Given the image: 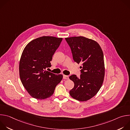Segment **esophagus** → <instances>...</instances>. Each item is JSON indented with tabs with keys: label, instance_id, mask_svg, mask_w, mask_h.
<instances>
[{
	"label": "esophagus",
	"instance_id": "obj_1",
	"mask_svg": "<svg viewBox=\"0 0 130 130\" xmlns=\"http://www.w3.org/2000/svg\"><path fill=\"white\" fill-rule=\"evenodd\" d=\"M63 79H65V80H68L69 79V77L68 76H66V75H63Z\"/></svg>",
	"mask_w": 130,
	"mask_h": 130
}]
</instances>
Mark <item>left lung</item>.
Returning a JSON list of instances; mask_svg holds the SVG:
<instances>
[{"label":"left lung","mask_w":130,"mask_h":130,"mask_svg":"<svg viewBox=\"0 0 130 130\" xmlns=\"http://www.w3.org/2000/svg\"><path fill=\"white\" fill-rule=\"evenodd\" d=\"M70 47L74 61L82 63L80 77H69L75 85L70 95L80 101H86L95 96L104 80L105 67L103 53L99 44L83 36L65 38Z\"/></svg>","instance_id":"8db88e82"}]
</instances>
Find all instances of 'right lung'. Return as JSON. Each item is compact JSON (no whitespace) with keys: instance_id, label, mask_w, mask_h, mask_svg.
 Masks as SVG:
<instances>
[{"instance_id":"1","label":"right lung","mask_w":130,"mask_h":130,"mask_svg":"<svg viewBox=\"0 0 130 130\" xmlns=\"http://www.w3.org/2000/svg\"><path fill=\"white\" fill-rule=\"evenodd\" d=\"M63 39L44 36L29 42L24 48L20 61L21 82L29 95L43 100L51 96L55 87L63 79L46 70Z\"/></svg>"}]
</instances>
